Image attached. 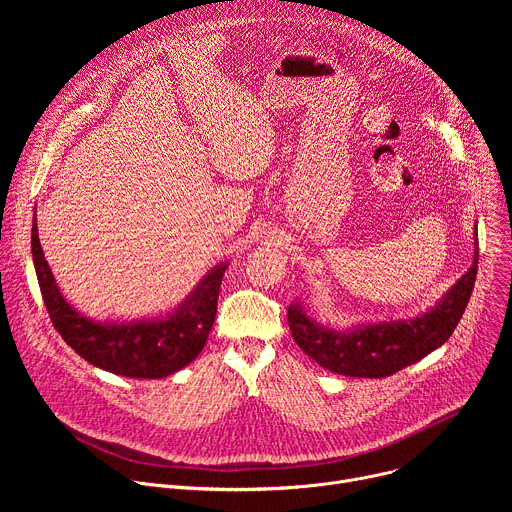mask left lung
<instances>
[{
	"instance_id": "obj_1",
	"label": "left lung",
	"mask_w": 512,
	"mask_h": 512,
	"mask_svg": "<svg viewBox=\"0 0 512 512\" xmlns=\"http://www.w3.org/2000/svg\"><path fill=\"white\" fill-rule=\"evenodd\" d=\"M478 271V233L472 267L431 310L409 320L358 324L332 330L312 320L300 302L287 308L289 330L298 346L320 367L356 379H385L440 348L456 330L474 289Z\"/></svg>"
}]
</instances>
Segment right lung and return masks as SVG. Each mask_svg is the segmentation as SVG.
<instances>
[{
    "label": "right lung",
    "mask_w": 512,
    "mask_h": 512,
    "mask_svg": "<svg viewBox=\"0 0 512 512\" xmlns=\"http://www.w3.org/2000/svg\"><path fill=\"white\" fill-rule=\"evenodd\" d=\"M32 257L48 316L64 342L93 367L129 379L168 377L200 354L212 330L218 291L229 267V263L212 267L186 300L166 316L95 322L64 300L44 259L36 214L32 225Z\"/></svg>",
    "instance_id": "1"
}]
</instances>
